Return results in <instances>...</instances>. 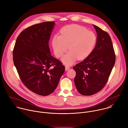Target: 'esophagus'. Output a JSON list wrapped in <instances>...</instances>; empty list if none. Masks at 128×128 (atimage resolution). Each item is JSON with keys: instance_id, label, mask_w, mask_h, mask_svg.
Segmentation results:
<instances>
[{"instance_id": "34e87169", "label": "esophagus", "mask_w": 128, "mask_h": 128, "mask_svg": "<svg viewBox=\"0 0 128 128\" xmlns=\"http://www.w3.org/2000/svg\"><path fill=\"white\" fill-rule=\"evenodd\" d=\"M70 68V67L69 66H65V70H66V71L68 70H69Z\"/></svg>"}]
</instances>
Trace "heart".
Here are the masks:
<instances>
[{
  "mask_svg": "<svg viewBox=\"0 0 128 128\" xmlns=\"http://www.w3.org/2000/svg\"><path fill=\"white\" fill-rule=\"evenodd\" d=\"M60 33L53 36L52 44L58 58H61L69 48L70 51L62 60L65 65H71L77 59H86L94 50L97 42L94 32L78 25H70L63 27Z\"/></svg>",
  "mask_w": 128,
  "mask_h": 128,
  "instance_id": "1",
  "label": "heart"
}]
</instances>
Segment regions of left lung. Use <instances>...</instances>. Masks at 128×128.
<instances>
[{"mask_svg": "<svg viewBox=\"0 0 128 128\" xmlns=\"http://www.w3.org/2000/svg\"><path fill=\"white\" fill-rule=\"evenodd\" d=\"M97 34L95 47L90 55L73 67L76 72L74 83L78 92L84 96L101 90L108 81L116 61V54L110 36L93 25Z\"/></svg>", "mask_w": 128, "mask_h": 128, "instance_id": "obj_1", "label": "left lung"}]
</instances>
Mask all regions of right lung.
Here are the masks:
<instances>
[{
    "label": "right lung",
    "mask_w": 128,
    "mask_h": 128,
    "mask_svg": "<svg viewBox=\"0 0 128 128\" xmlns=\"http://www.w3.org/2000/svg\"><path fill=\"white\" fill-rule=\"evenodd\" d=\"M54 22L28 27L16 38L13 61L24 84L41 96L52 94L58 84L65 67L50 54L48 41Z\"/></svg>",
    "instance_id": "1"
}]
</instances>
